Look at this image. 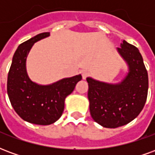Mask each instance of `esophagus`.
Listing matches in <instances>:
<instances>
[{
	"label": "esophagus",
	"instance_id": "1",
	"mask_svg": "<svg viewBox=\"0 0 155 155\" xmlns=\"http://www.w3.org/2000/svg\"><path fill=\"white\" fill-rule=\"evenodd\" d=\"M81 74H82V78H83V80H85L86 77L88 76L89 73H88L87 71H85V70H82V71H81Z\"/></svg>",
	"mask_w": 155,
	"mask_h": 155
}]
</instances>
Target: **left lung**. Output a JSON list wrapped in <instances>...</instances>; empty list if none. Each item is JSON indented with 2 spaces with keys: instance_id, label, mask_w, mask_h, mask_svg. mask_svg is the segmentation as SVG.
I'll return each instance as SVG.
<instances>
[{
  "instance_id": "1",
  "label": "left lung",
  "mask_w": 155,
  "mask_h": 155,
  "mask_svg": "<svg viewBox=\"0 0 155 155\" xmlns=\"http://www.w3.org/2000/svg\"><path fill=\"white\" fill-rule=\"evenodd\" d=\"M116 50L128 67L121 81L108 83L86 78L91 115L104 128L123 126L134 120L143 110L148 94V73L140 51L125 41Z\"/></svg>"
}]
</instances>
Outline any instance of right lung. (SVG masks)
<instances>
[{
	"label": "right lung",
	"instance_id": "1",
	"mask_svg": "<svg viewBox=\"0 0 155 155\" xmlns=\"http://www.w3.org/2000/svg\"><path fill=\"white\" fill-rule=\"evenodd\" d=\"M50 36V32L36 35L16 49L7 78V94L16 114L29 123L48 125L57 121L64 111V101L74 91L81 74L63 78L50 84H40L29 77L26 59L35 42Z\"/></svg>",
	"mask_w": 155,
	"mask_h": 155
}]
</instances>
